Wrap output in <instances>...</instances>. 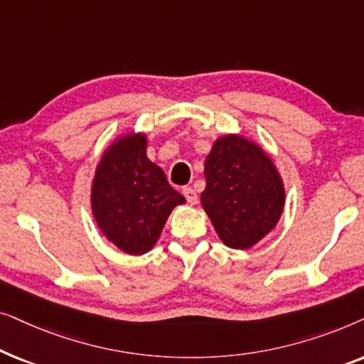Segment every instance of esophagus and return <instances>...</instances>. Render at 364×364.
<instances>
[{
  "mask_svg": "<svg viewBox=\"0 0 364 364\" xmlns=\"http://www.w3.org/2000/svg\"><path fill=\"white\" fill-rule=\"evenodd\" d=\"M182 193H183V197L187 198V202H191L192 205H193V203H197V200H198V196H197L196 188H192V187H183Z\"/></svg>",
  "mask_w": 364,
  "mask_h": 364,
  "instance_id": "obj_1",
  "label": "esophagus"
}]
</instances>
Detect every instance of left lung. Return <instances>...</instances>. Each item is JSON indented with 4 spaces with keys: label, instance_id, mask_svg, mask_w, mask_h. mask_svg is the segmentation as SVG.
Returning <instances> with one entry per match:
<instances>
[{
    "label": "left lung",
    "instance_id": "1",
    "mask_svg": "<svg viewBox=\"0 0 364 364\" xmlns=\"http://www.w3.org/2000/svg\"><path fill=\"white\" fill-rule=\"evenodd\" d=\"M205 181L202 205L227 247L250 248L277 225L285 203L283 182L253 142L218 139L207 156Z\"/></svg>",
    "mask_w": 364,
    "mask_h": 364
}]
</instances>
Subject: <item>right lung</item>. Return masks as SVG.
Wrapping results in <instances>:
<instances>
[{
	"instance_id": "add662e5",
	"label": "right lung",
	"mask_w": 364,
	"mask_h": 364,
	"mask_svg": "<svg viewBox=\"0 0 364 364\" xmlns=\"http://www.w3.org/2000/svg\"><path fill=\"white\" fill-rule=\"evenodd\" d=\"M146 136L119 139L104 154L92 183V212L104 235L122 252L156 245L172 208L186 202L146 156Z\"/></svg>"
}]
</instances>
